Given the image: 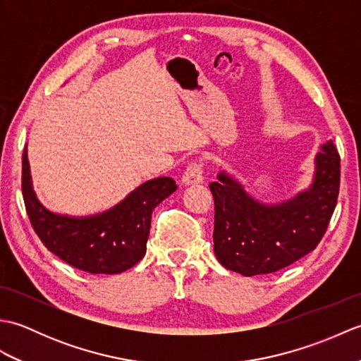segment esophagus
<instances>
[{"instance_id":"1","label":"esophagus","mask_w":361,"mask_h":361,"mask_svg":"<svg viewBox=\"0 0 361 361\" xmlns=\"http://www.w3.org/2000/svg\"><path fill=\"white\" fill-rule=\"evenodd\" d=\"M203 181V164L202 161H190L185 173L181 176L183 185H198Z\"/></svg>"}]
</instances>
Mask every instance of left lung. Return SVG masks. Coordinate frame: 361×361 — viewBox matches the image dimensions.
Segmentation results:
<instances>
[{"label": "left lung", "instance_id": "left-lung-1", "mask_svg": "<svg viewBox=\"0 0 361 361\" xmlns=\"http://www.w3.org/2000/svg\"><path fill=\"white\" fill-rule=\"evenodd\" d=\"M214 197V252L243 276L279 271L309 255L323 239L340 190V155L332 141L315 158L312 186L291 200L262 204L239 181L220 172Z\"/></svg>", "mask_w": 361, "mask_h": 361}]
</instances>
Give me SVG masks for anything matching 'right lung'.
Here are the masks:
<instances>
[{"label": "right lung", "instance_id": "obj_1", "mask_svg": "<svg viewBox=\"0 0 361 361\" xmlns=\"http://www.w3.org/2000/svg\"><path fill=\"white\" fill-rule=\"evenodd\" d=\"M21 190L27 217L43 245L74 268L91 274H118L136 265L147 250L152 211L176 190L169 176L145 181L114 208L97 216L68 217L38 202L23 152Z\"/></svg>", "mask_w": 361, "mask_h": 361}]
</instances>
